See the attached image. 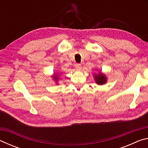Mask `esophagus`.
Segmentation results:
<instances>
[{"mask_svg": "<svg viewBox=\"0 0 148 148\" xmlns=\"http://www.w3.org/2000/svg\"><path fill=\"white\" fill-rule=\"evenodd\" d=\"M76 69L77 70V71H80V70H82V65L80 64H76Z\"/></svg>", "mask_w": 148, "mask_h": 148, "instance_id": "esophagus-1", "label": "esophagus"}]
</instances>
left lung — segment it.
I'll return each mask as SVG.
<instances>
[{
    "mask_svg": "<svg viewBox=\"0 0 148 148\" xmlns=\"http://www.w3.org/2000/svg\"><path fill=\"white\" fill-rule=\"evenodd\" d=\"M94 79L95 81V83L99 85V86H102V85L105 84L107 82V77L106 76L104 73H102L101 71H99L98 74H93Z\"/></svg>",
    "mask_w": 148,
    "mask_h": 148,
    "instance_id": "left-lung-1",
    "label": "left lung"
}]
</instances>
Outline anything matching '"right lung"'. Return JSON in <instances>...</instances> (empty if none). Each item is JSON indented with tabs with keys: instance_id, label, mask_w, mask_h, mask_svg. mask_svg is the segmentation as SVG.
Returning a JSON list of instances; mask_svg holds the SVG:
<instances>
[{
	"instance_id": "right-lung-1",
	"label": "right lung",
	"mask_w": 148,
	"mask_h": 148,
	"mask_svg": "<svg viewBox=\"0 0 148 148\" xmlns=\"http://www.w3.org/2000/svg\"><path fill=\"white\" fill-rule=\"evenodd\" d=\"M51 77H52V78H53V79L54 80V81L57 83L56 84H57V83H58V81L60 79L58 72H56V73H54V74Z\"/></svg>"
}]
</instances>
